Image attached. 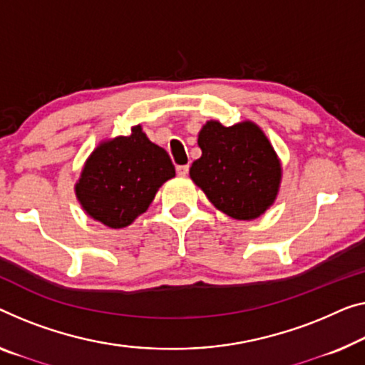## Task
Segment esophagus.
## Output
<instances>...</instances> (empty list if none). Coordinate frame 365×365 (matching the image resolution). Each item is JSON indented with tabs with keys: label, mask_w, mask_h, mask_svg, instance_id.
<instances>
[{
	"label": "esophagus",
	"mask_w": 365,
	"mask_h": 365,
	"mask_svg": "<svg viewBox=\"0 0 365 365\" xmlns=\"http://www.w3.org/2000/svg\"><path fill=\"white\" fill-rule=\"evenodd\" d=\"M177 173H178V175H187V173H188V165H178L177 167Z\"/></svg>",
	"instance_id": "obj_1"
}]
</instances>
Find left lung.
Returning a JSON list of instances; mask_svg holds the SVG:
<instances>
[{
	"label": "left lung",
	"mask_w": 365,
	"mask_h": 365,
	"mask_svg": "<svg viewBox=\"0 0 365 365\" xmlns=\"http://www.w3.org/2000/svg\"><path fill=\"white\" fill-rule=\"evenodd\" d=\"M201 157L190 177L217 210L235 220H254L274 203L280 162L274 148L252 123L225 128L210 121L200 130Z\"/></svg>",
	"instance_id": "8db88e82"
}]
</instances>
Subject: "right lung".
Listing matches in <instances>:
<instances>
[{
	"instance_id": "1",
	"label": "right lung",
	"mask_w": 365,
	"mask_h": 365,
	"mask_svg": "<svg viewBox=\"0 0 365 365\" xmlns=\"http://www.w3.org/2000/svg\"><path fill=\"white\" fill-rule=\"evenodd\" d=\"M173 175L175 167L167 152L135 126L128 138L98 145L75 188L86 213L119 230L144 213L160 185Z\"/></svg>"
}]
</instances>
